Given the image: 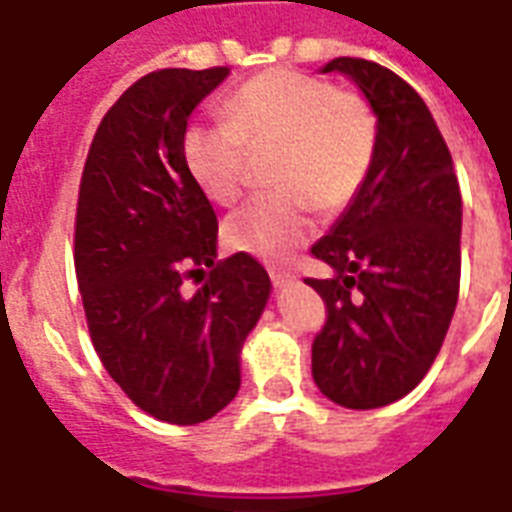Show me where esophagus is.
<instances>
[{
	"instance_id": "1",
	"label": "esophagus",
	"mask_w": 512,
	"mask_h": 512,
	"mask_svg": "<svg viewBox=\"0 0 512 512\" xmlns=\"http://www.w3.org/2000/svg\"><path fill=\"white\" fill-rule=\"evenodd\" d=\"M271 282H274L276 290H285L287 285H293L295 276L290 271H271Z\"/></svg>"
}]
</instances>
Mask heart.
Returning <instances> with one entry per match:
<instances>
[{"label":"heart","mask_w":512,"mask_h":512,"mask_svg":"<svg viewBox=\"0 0 512 512\" xmlns=\"http://www.w3.org/2000/svg\"><path fill=\"white\" fill-rule=\"evenodd\" d=\"M225 121L184 132V165L203 195L233 206L249 184V151L276 149L260 195L227 219V244L282 263L317 230L314 206H347L366 181L377 149V116L358 92L298 70H268L222 105Z\"/></svg>","instance_id":"obj_1"}]
</instances>
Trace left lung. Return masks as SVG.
I'll use <instances>...</instances> for the list:
<instances>
[{"label": "left lung", "instance_id": "8db88e82", "mask_svg": "<svg viewBox=\"0 0 512 512\" xmlns=\"http://www.w3.org/2000/svg\"><path fill=\"white\" fill-rule=\"evenodd\" d=\"M320 73L350 78L377 116V149L358 195L312 255L328 279L312 344L317 388L347 410H377L418 385L445 342L461 279V192L437 121L388 67L339 56Z\"/></svg>", "mask_w": 512, "mask_h": 512}]
</instances>
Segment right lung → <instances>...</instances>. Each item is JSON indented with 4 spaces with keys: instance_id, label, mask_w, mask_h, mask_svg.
Returning <instances> with one entry per match:
<instances>
[{
    "instance_id": "1",
    "label": "right lung",
    "mask_w": 512,
    "mask_h": 512,
    "mask_svg": "<svg viewBox=\"0 0 512 512\" xmlns=\"http://www.w3.org/2000/svg\"><path fill=\"white\" fill-rule=\"evenodd\" d=\"M227 75L173 67L132 83L97 127L78 192L75 276L94 350L140 410L176 426L236 399L271 295L255 257L217 260V214L184 165L189 116Z\"/></svg>"
}]
</instances>
